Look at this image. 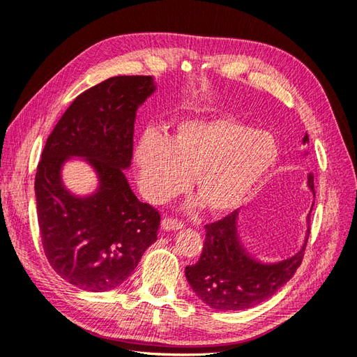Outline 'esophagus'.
I'll use <instances>...</instances> for the list:
<instances>
[{
  "instance_id": "obj_1",
  "label": "esophagus",
  "mask_w": 357,
  "mask_h": 357,
  "mask_svg": "<svg viewBox=\"0 0 357 357\" xmlns=\"http://www.w3.org/2000/svg\"><path fill=\"white\" fill-rule=\"evenodd\" d=\"M183 226H185V223L180 220H176V219L165 218L164 220H162V229L164 231H178L183 228Z\"/></svg>"
}]
</instances>
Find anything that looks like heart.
I'll return each mask as SVG.
<instances>
[{
  "label": "heart",
  "mask_w": 357,
  "mask_h": 357,
  "mask_svg": "<svg viewBox=\"0 0 357 357\" xmlns=\"http://www.w3.org/2000/svg\"><path fill=\"white\" fill-rule=\"evenodd\" d=\"M278 158L271 132L226 116L185 119L167 138L146 132L134 156L139 189L149 201L177 195L190 177L193 192L213 214L240 207Z\"/></svg>",
  "instance_id": "heart-1"
}]
</instances>
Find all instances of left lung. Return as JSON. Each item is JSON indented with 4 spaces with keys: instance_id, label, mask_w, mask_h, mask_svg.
I'll return each instance as SVG.
<instances>
[{
    "instance_id": "left-lung-1",
    "label": "left lung",
    "mask_w": 357,
    "mask_h": 357,
    "mask_svg": "<svg viewBox=\"0 0 357 357\" xmlns=\"http://www.w3.org/2000/svg\"><path fill=\"white\" fill-rule=\"evenodd\" d=\"M310 142L305 134L302 144ZM307 155V153H305ZM307 186L314 197V177ZM311 213V210H310ZM310 214L307 218V225ZM310 225L301 250L278 262H261L243 245L238 234V210L222 220L205 225V241L199 261L186 266V278L195 295L220 311H241L271 298L294 277L304 257Z\"/></svg>"
}]
</instances>
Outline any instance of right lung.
Segmentation results:
<instances>
[{
    "label": "right lung",
    "instance_id": "obj_1",
    "mask_svg": "<svg viewBox=\"0 0 357 357\" xmlns=\"http://www.w3.org/2000/svg\"><path fill=\"white\" fill-rule=\"evenodd\" d=\"M155 91L152 75H116L84 91L41 153L36 201L43 248L55 273L82 290L121 286L158 240L159 213L138 201L123 172L131 167L137 110ZM73 157L99 178L89 196L63 185L61 167Z\"/></svg>",
    "mask_w": 357,
    "mask_h": 357
}]
</instances>
